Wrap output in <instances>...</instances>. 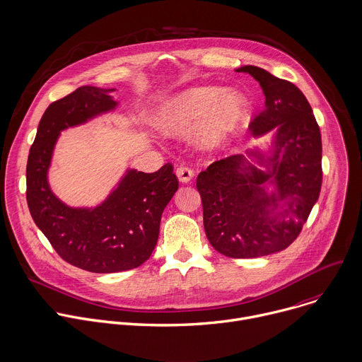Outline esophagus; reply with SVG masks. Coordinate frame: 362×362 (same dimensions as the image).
<instances>
[{"label":"esophagus","instance_id":"1","mask_svg":"<svg viewBox=\"0 0 362 362\" xmlns=\"http://www.w3.org/2000/svg\"><path fill=\"white\" fill-rule=\"evenodd\" d=\"M175 174H177V177L181 182H189L194 178V171L189 167H185V165L178 167Z\"/></svg>","mask_w":362,"mask_h":362}]
</instances>
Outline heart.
<instances>
[{"instance_id":"1","label":"heart","mask_w":362,"mask_h":362,"mask_svg":"<svg viewBox=\"0 0 362 362\" xmlns=\"http://www.w3.org/2000/svg\"><path fill=\"white\" fill-rule=\"evenodd\" d=\"M248 115V101L237 90L220 87L189 88L164 105L158 127L170 135H187L204 151L218 150L237 134ZM197 128L195 129L194 127Z\"/></svg>"}]
</instances>
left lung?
Wrapping results in <instances>:
<instances>
[{
  "mask_svg": "<svg viewBox=\"0 0 362 362\" xmlns=\"http://www.w3.org/2000/svg\"><path fill=\"white\" fill-rule=\"evenodd\" d=\"M265 95L251 122L254 147L212 163L197 178L209 244L230 258H257L285 250L303 230L322 182L321 132L298 87L268 71L244 65Z\"/></svg>",
  "mask_w": 362,
  "mask_h": 362,
  "instance_id": "8db88e82",
  "label": "left lung"
}]
</instances>
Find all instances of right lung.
I'll return each instance as SVG.
<instances>
[{
	"label": "right lung",
	"mask_w": 362,
	"mask_h": 362,
	"mask_svg": "<svg viewBox=\"0 0 362 362\" xmlns=\"http://www.w3.org/2000/svg\"><path fill=\"white\" fill-rule=\"evenodd\" d=\"M115 88L84 86L44 112L27 163V202L58 255L86 271L110 274L146 262L158 241L161 215L178 189L168 163L147 174L128 168L95 206H69L51 189L48 170L61 135L118 107Z\"/></svg>",
	"instance_id": "obj_1"
}]
</instances>
